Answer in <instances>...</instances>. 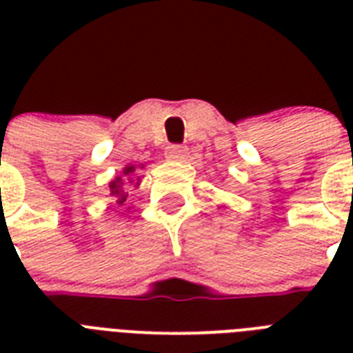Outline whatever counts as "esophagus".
I'll use <instances>...</instances> for the list:
<instances>
[{
    "instance_id": "obj_1",
    "label": "esophagus",
    "mask_w": 353,
    "mask_h": 353,
    "mask_svg": "<svg viewBox=\"0 0 353 353\" xmlns=\"http://www.w3.org/2000/svg\"><path fill=\"white\" fill-rule=\"evenodd\" d=\"M188 155V150L185 146H168L166 148V157L172 161H185Z\"/></svg>"
}]
</instances>
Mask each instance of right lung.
<instances>
[{
  "mask_svg": "<svg viewBox=\"0 0 353 353\" xmlns=\"http://www.w3.org/2000/svg\"><path fill=\"white\" fill-rule=\"evenodd\" d=\"M143 168L144 165H126L122 168L121 174L110 181L108 190H110V196L117 199L119 207L126 205L130 188H139V185H141V170ZM126 210H130V207Z\"/></svg>",
  "mask_w": 353,
  "mask_h": 353,
  "instance_id": "1",
  "label": "right lung"
}]
</instances>
